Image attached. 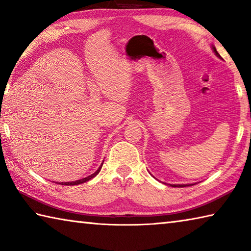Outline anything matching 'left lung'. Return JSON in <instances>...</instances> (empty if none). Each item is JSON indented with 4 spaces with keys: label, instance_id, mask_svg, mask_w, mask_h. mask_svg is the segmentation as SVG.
<instances>
[{
    "label": "left lung",
    "instance_id": "1",
    "mask_svg": "<svg viewBox=\"0 0 251 251\" xmlns=\"http://www.w3.org/2000/svg\"><path fill=\"white\" fill-rule=\"evenodd\" d=\"M213 49H214V52L216 53V56H218V57H221L220 56V53L217 52V50L213 47ZM171 186H177V188H180V186H189V184H176V185H171Z\"/></svg>",
    "mask_w": 251,
    "mask_h": 251
}]
</instances>
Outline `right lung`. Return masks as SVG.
Returning a JSON list of instances; mask_svg holds the SVG:
<instances>
[{
	"instance_id": "1",
	"label": "right lung",
	"mask_w": 251,
	"mask_h": 251,
	"mask_svg": "<svg viewBox=\"0 0 251 251\" xmlns=\"http://www.w3.org/2000/svg\"><path fill=\"white\" fill-rule=\"evenodd\" d=\"M103 165V163H102ZM101 168H102V166L99 168V169L97 170V172H94L93 175H91V176H86V177H84V179H81V180H76V181H75V182H61V183H59V184H61V185H76V184H81V183H84V182H86V181H89V180H91V179H93V177L98 175V173L100 172V170H101Z\"/></svg>"
}]
</instances>
